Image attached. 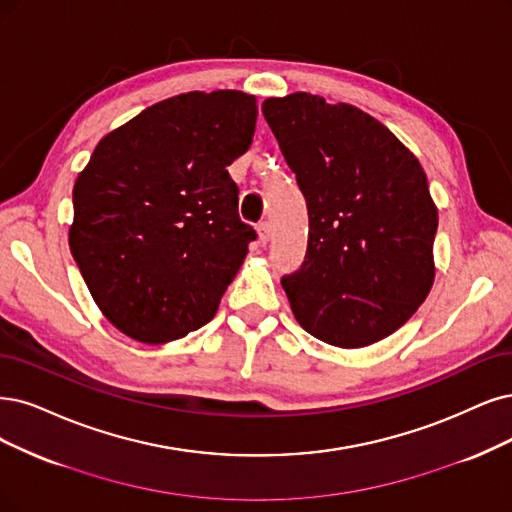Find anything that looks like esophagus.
Here are the masks:
<instances>
[{
	"label": "esophagus",
	"mask_w": 512,
	"mask_h": 512,
	"mask_svg": "<svg viewBox=\"0 0 512 512\" xmlns=\"http://www.w3.org/2000/svg\"><path fill=\"white\" fill-rule=\"evenodd\" d=\"M257 234H259V242L266 244L270 240V223L268 221H261L257 225Z\"/></svg>",
	"instance_id": "esophagus-1"
}]
</instances>
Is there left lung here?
Here are the masks:
<instances>
[{
    "instance_id": "8db88e82",
    "label": "left lung",
    "mask_w": 512,
    "mask_h": 512,
    "mask_svg": "<svg viewBox=\"0 0 512 512\" xmlns=\"http://www.w3.org/2000/svg\"><path fill=\"white\" fill-rule=\"evenodd\" d=\"M308 202L301 268L282 278L297 323L337 348L401 329L434 282L439 211L422 164L369 113L293 92L261 105Z\"/></svg>"
}]
</instances>
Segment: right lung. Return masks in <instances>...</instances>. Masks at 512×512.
Segmentation results:
<instances>
[{"label":"right lung","instance_id":"add662e5","mask_svg":"<svg viewBox=\"0 0 512 512\" xmlns=\"http://www.w3.org/2000/svg\"><path fill=\"white\" fill-rule=\"evenodd\" d=\"M257 99L185 92L94 147L73 185L69 249L109 323L166 344L211 320L249 253L227 166L253 143Z\"/></svg>","mask_w":512,"mask_h":512}]
</instances>
